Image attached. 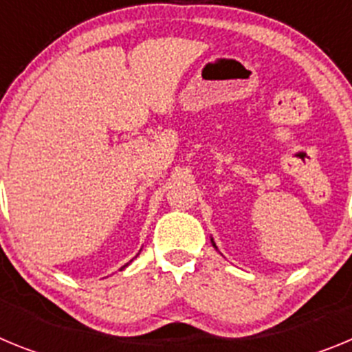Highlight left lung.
I'll use <instances>...</instances> for the list:
<instances>
[{
  "instance_id": "8db88e82",
  "label": "left lung",
  "mask_w": 352,
  "mask_h": 352,
  "mask_svg": "<svg viewBox=\"0 0 352 352\" xmlns=\"http://www.w3.org/2000/svg\"><path fill=\"white\" fill-rule=\"evenodd\" d=\"M211 243H213V247H214V241H213V239H211ZM214 248H217V247H214Z\"/></svg>"
}]
</instances>
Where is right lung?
Wrapping results in <instances>:
<instances>
[{
  "label": "right lung",
  "instance_id": "right-lung-1",
  "mask_svg": "<svg viewBox=\"0 0 352 352\" xmlns=\"http://www.w3.org/2000/svg\"><path fill=\"white\" fill-rule=\"evenodd\" d=\"M125 266H129V264H125ZM125 266H123V268H125ZM123 268H121V270H123Z\"/></svg>",
  "mask_w": 352,
  "mask_h": 352
}]
</instances>
